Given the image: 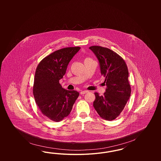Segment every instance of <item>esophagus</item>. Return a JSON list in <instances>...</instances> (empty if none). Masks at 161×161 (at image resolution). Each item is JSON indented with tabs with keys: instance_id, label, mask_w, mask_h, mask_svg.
I'll use <instances>...</instances> for the list:
<instances>
[{
	"instance_id": "obj_1",
	"label": "esophagus",
	"mask_w": 161,
	"mask_h": 161,
	"mask_svg": "<svg viewBox=\"0 0 161 161\" xmlns=\"http://www.w3.org/2000/svg\"><path fill=\"white\" fill-rule=\"evenodd\" d=\"M88 92L87 91H81V92H80V94L81 95H84L85 93H87Z\"/></svg>"
}]
</instances>
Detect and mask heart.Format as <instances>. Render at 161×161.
Wrapping results in <instances>:
<instances>
[{
    "label": "heart",
    "mask_w": 161,
    "mask_h": 161,
    "mask_svg": "<svg viewBox=\"0 0 161 161\" xmlns=\"http://www.w3.org/2000/svg\"><path fill=\"white\" fill-rule=\"evenodd\" d=\"M86 59H91V58H86ZM86 59H85V60H86Z\"/></svg>",
    "instance_id": "b5f03b06"
}]
</instances>
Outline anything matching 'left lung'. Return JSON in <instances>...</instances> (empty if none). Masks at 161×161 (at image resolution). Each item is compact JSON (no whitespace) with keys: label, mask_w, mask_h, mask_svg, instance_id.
Masks as SVG:
<instances>
[{"label":"left lung","mask_w":161,"mask_h":161,"mask_svg":"<svg viewBox=\"0 0 161 161\" xmlns=\"http://www.w3.org/2000/svg\"><path fill=\"white\" fill-rule=\"evenodd\" d=\"M100 62L101 74L107 88L103 96L95 93L93 107L102 118L115 119L125 107L131 94L129 70L123 58L111 49L100 46L89 47Z\"/></svg>","instance_id":"1"}]
</instances>
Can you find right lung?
Segmentation results:
<instances>
[{"instance_id":"add662e5","label":"right lung","mask_w":161,"mask_h":161,"mask_svg":"<svg viewBox=\"0 0 161 161\" xmlns=\"http://www.w3.org/2000/svg\"><path fill=\"white\" fill-rule=\"evenodd\" d=\"M80 47H64L46 56L36 70L33 95L43 115L58 122L68 116L79 96L75 91L63 89L59 80L64 75L69 62Z\"/></svg>"}]
</instances>
